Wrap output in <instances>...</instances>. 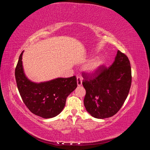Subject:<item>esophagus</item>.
Masks as SVG:
<instances>
[{
	"mask_svg": "<svg viewBox=\"0 0 150 150\" xmlns=\"http://www.w3.org/2000/svg\"><path fill=\"white\" fill-rule=\"evenodd\" d=\"M77 84L78 86H80L82 85V79L80 76L77 77Z\"/></svg>",
	"mask_w": 150,
	"mask_h": 150,
	"instance_id": "1",
	"label": "esophagus"
}]
</instances>
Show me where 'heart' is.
<instances>
[{
  "label": "heart",
  "mask_w": 150,
  "mask_h": 150,
  "mask_svg": "<svg viewBox=\"0 0 150 150\" xmlns=\"http://www.w3.org/2000/svg\"><path fill=\"white\" fill-rule=\"evenodd\" d=\"M104 61L102 58L98 57L89 61L84 67V70L88 73H94L98 71L102 65Z\"/></svg>",
  "instance_id": "b5f03b06"
}]
</instances>
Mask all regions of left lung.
I'll return each instance as SVG.
<instances>
[{
    "instance_id": "obj_1",
    "label": "left lung",
    "mask_w": 150,
    "mask_h": 150,
    "mask_svg": "<svg viewBox=\"0 0 150 150\" xmlns=\"http://www.w3.org/2000/svg\"><path fill=\"white\" fill-rule=\"evenodd\" d=\"M86 89L84 104L94 117L104 119L118 112L128 96L131 84L130 62L117 51L114 62L108 68L102 66L93 77L83 72Z\"/></svg>"
}]
</instances>
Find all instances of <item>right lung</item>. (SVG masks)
<instances>
[{"instance_id":"right-lung-1","label":"right lung","mask_w":150,"mask_h":150,"mask_svg":"<svg viewBox=\"0 0 150 150\" xmlns=\"http://www.w3.org/2000/svg\"><path fill=\"white\" fill-rule=\"evenodd\" d=\"M22 51L15 70L18 90L25 106L33 114L51 118L64 109L67 96L77 88L75 76L58 78L46 82H32L25 76L22 66Z\"/></svg>"}]
</instances>
